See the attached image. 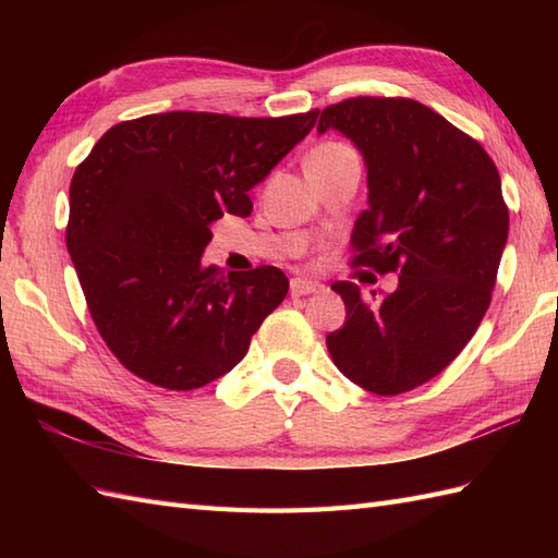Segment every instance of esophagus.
<instances>
[{
  "label": "esophagus",
  "instance_id": "1",
  "mask_svg": "<svg viewBox=\"0 0 558 558\" xmlns=\"http://www.w3.org/2000/svg\"><path fill=\"white\" fill-rule=\"evenodd\" d=\"M326 286H322V282L316 280H306V278H294L290 282V292L292 298H304V294H314V292H324Z\"/></svg>",
  "mask_w": 558,
  "mask_h": 558
}]
</instances>
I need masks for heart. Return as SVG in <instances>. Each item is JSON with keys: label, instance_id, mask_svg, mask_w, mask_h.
<instances>
[{"label": "heart", "instance_id": "b5f03b06", "mask_svg": "<svg viewBox=\"0 0 558 558\" xmlns=\"http://www.w3.org/2000/svg\"><path fill=\"white\" fill-rule=\"evenodd\" d=\"M342 158H357V153L352 150V146L342 144V141H324V144L312 148L310 156H306V162H333Z\"/></svg>", "mask_w": 558, "mask_h": 558}]
</instances>
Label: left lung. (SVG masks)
I'll return each mask as SVG.
<instances>
[{"mask_svg":"<svg viewBox=\"0 0 558 558\" xmlns=\"http://www.w3.org/2000/svg\"><path fill=\"white\" fill-rule=\"evenodd\" d=\"M316 129H338L366 162L369 208L350 236L352 266L398 272L386 298H364L350 280L330 286L348 316L328 352L369 393H408L458 357L489 310L508 240L499 170L480 141L410 98H348Z\"/></svg>","mask_w":558,"mask_h":558,"instance_id":"obj_1","label":"left lung"}]
</instances>
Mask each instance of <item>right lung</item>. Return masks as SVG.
Here are the masks:
<instances>
[{
    "label": "right lung",
    "mask_w": 558,
    "mask_h": 558,
    "mask_svg": "<svg viewBox=\"0 0 558 558\" xmlns=\"http://www.w3.org/2000/svg\"><path fill=\"white\" fill-rule=\"evenodd\" d=\"M288 117L162 112L114 124L69 186L66 248L100 338L129 372L194 390L234 369L290 282L276 266L201 264L210 222L312 132Z\"/></svg>",
    "instance_id": "add662e5"
}]
</instances>
